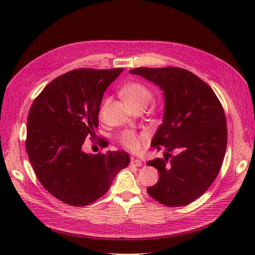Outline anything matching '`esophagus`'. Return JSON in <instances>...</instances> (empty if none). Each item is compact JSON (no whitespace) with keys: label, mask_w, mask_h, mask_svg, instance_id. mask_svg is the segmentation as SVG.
Here are the masks:
<instances>
[{"label":"esophagus","mask_w":255,"mask_h":255,"mask_svg":"<svg viewBox=\"0 0 255 255\" xmlns=\"http://www.w3.org/2000/svg\"><path fill=\"white\" fill-rule=\"evenodd\" d=\"M142 165V163H141V160H139V159H136V158H132L130 159V163H129V166L130 167H140Z\"/></svg>","instance_id":"esophagus-1"}]
</instances>
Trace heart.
<instances>
[{"label": "heart", "mask_w": 255, "mask_h": 255, "mask_svg": "<svg viewBox=\"0 0 255 255\" xmlns=\"http://www.w3.org/2000/svg\"><path fill=\"white\" fill-rule=\"evenodd\" d=\"M123 99L129 107L143 105L146 106L152 99V92L141 83H130L122 89ZM107 103V100L104 105ZM103 105V107H104ZM146 139L145 134H137L132 130H126L120 135V141L127 149L132 152H138Z\"/></svg>", "instance_id": "heart-1"}]
</instances>
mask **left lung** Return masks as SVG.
Here are the masks:
<instances>
[{
	"mask_svg": "<svg viewBox=\"0 0 255 255\" xmlns=\"http://www.w3.org/2000/svg\"><path fill=\"white\" fill-rule=\"evenodd\" d=\"M164 91L163 123L151 145L163 158L146 163L159 172L148 194L166 206H183L201 197L218 175L227 150L225 111L213 89L197 75L175 67L136 68ZM175 150L176 156L170 152Z\"/></svg>",
	"mask_w": 255,
	"mask_h": 255,
	"instance_id": "left-lung-1",
	"label": "left lung"
}]
</instances>
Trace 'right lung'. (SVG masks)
<instances>
[{"instance_id": "1", "label": "right lung", "mask_w": 255, "mask_h": 255, "mask_svg": "<svg viewBox=\"0 0 255 255\" xmlns=\"http://www.w3.org/2000/svg\"><path fill=\"white\" fill-rule=\"evenodd\" d=\"M122 71H69L53 80L30 107L25 142L29 161L42 186L66 204L96 201L128 166L126 151L87 154L82 149L85 138L96 134L106 88Z\"/></svg>"}]
</instances>
